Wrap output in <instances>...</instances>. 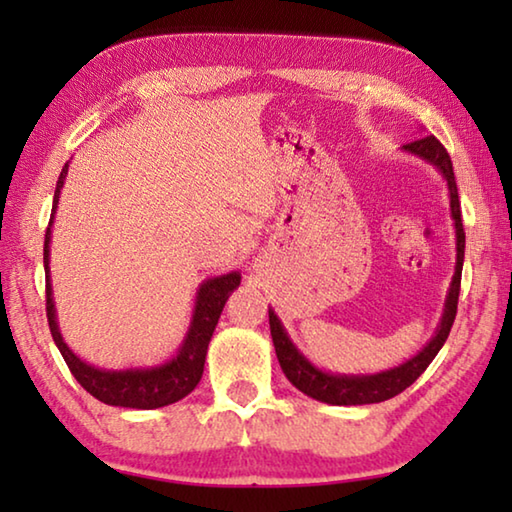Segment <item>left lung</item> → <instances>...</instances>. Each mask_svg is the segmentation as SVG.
Returning <instances> with one entry per match:
<instances>
[{
  "instance_id": "left-lung-1",
  "label": "left lung",
  "mask_w": 512,
  "mask_h": 512,
  "mask_svg": "<svg viewBox=\"0 0 512 512\" xmlns=\"http://www.w3.org/2000/svg\"><path fill=\"white\" fill-rule=\"evenodd\" d=\"M404 151H409L418 158L433 164L449 187V207H452V219L456 225V271L449 284V293L445 300V311L440 318V325L431 341L415 354L413 359L404 361L402 366L377 372V375H332V372L318 370L305 354H302L296 345L291 343L289 334L284 332L280 318L275 316L273 309H268V325H271V336L275 345L277 361H280L282 372L287 375L293 386L318 402L336 404V406H354V404H377L406 391L415 379H418L424 370H427L433 357L443 348L449 329L454 325L456 307H458V293H461V271H463V257H465V230L461 221V201H458V189L454 178L452 158L445 151L436 137L427 135L420 140L404 144Z\"/></svg>"
}]
</instances>
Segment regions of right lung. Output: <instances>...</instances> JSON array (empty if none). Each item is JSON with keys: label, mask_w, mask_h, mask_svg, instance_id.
Listing matches in <instances>:
<instances>
[{"label": "right lung", "mask_w": 512, "mask_h": 512, "mask_svg": "<svg viewBox=\"0 0 512 512\" xmlns=\"http://www.w3.org/2000/svg\"><path fill=\"white\" fill-rule=\"evenodd\" d=\"M65 164L60 171L56 192H54V207H51V219L45 235V275H47V320L54 343L58 345L60 354L67 363V368L72 370L76 381L88 391L92 397H97L99 402L110 406H126V409H160V406L173 404L183 400L196 388L198 381L203 377L205 366V354L207 345L214 334V327L219 323V316L225 307V300L230 298V293L239 287L241 273L232 271L212 280H205L201 289L196 293V305L192 314V323H189L187 336L176 357L169 359L167 363L155 368H128V370H101L94 368L90 363L81 361L76 354L67 348L58 329L56 320V307L54 296H51V280H49V241H51V223H54V214L58 207L60 189H63L65 176H67Z\"/></svg>", "instance_id": "obj_1"}]
</instances>
